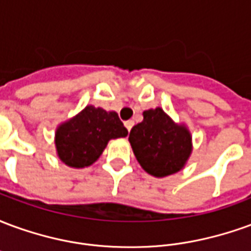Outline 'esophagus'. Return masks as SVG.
<instances>
[{"label":"esophagus","mask_w":251,"mask_h":251,"mask_svg":"<svg viewBox=\"0 0 251 251\" xmlns=\"http://www.w3.org/2000/svg\"><path fill=\"white\" fill-rule=\"evenodd\" d=\"M133 125H134V122H133V121H126L125 122V126H126V129H127V131L131 130Z\"/></svg>","instance_id":"obj_1"}]
</instances>
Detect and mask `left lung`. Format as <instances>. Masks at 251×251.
I'll return each instance as SVG.
<instances>
[{
	"instance_id": "left-lung-1",
	"label": "left lung",
	"mask_w": 251,
	"mask_h": 251,
	"mask_svg": "<svg viewBox=\"0 0 251 251\" xmlns=\"http://www.w3.org/2000/svg\"><path fill=\"white\" fill-rule=\"evenodd\" d=\"M129 142L142 169L154 177L180 172L192 153L188 127L176 124L161 107L144 111L142 122L130 130Z\"/></svg>"
}]
</instances>
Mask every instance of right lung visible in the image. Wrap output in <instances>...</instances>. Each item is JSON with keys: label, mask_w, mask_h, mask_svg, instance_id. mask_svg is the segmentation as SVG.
Masks as SVG:
<instances>
[{"label": "right lung", "mask_w": 251, "mask_h": 251, "mask_svg": "<svg viewBox=\"0 0 251 251\" xmlns=\"http://www.w3.org/2000/svg\"><path fill=\"white\" fill-rule=\"evenodd\" d=\"M126 136L127 129L115 111L87 104L56 127L57 157L71 168L90 167L98 160L110 140Z\"/></svg>", "instance_id": "right-lung-1"}]
</instances>
